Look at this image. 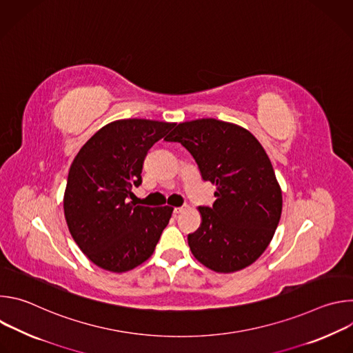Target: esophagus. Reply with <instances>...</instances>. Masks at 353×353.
I'll return each instance as SVG.
<instances>
[{"mask_svg":"<svg viewBox=\"0 0 353 353\" xmlns=\"http://www.w3.org/2000/svg\"><path fill=\"white\" fill-rule=\"evenodd\" d=\"M184 210H185V208H184V207H179V208H174V210H173V212H174V214H176V215H179V214H181V212H184Z\"/></svg>","mask_w":353,"mask_h":353,"instance_id":"esophagus-1","label":"esophagus"}]
</instances>
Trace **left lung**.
Listing matches in <instances>:
<instances>
[{
	"mask_svg": "<svg viewBox=\"0 0 353 353\" xmlns=\"http://www.w3.org/2000/svg\"><path fill=\"white\" fill-rule=\"evenodd\" d=\"M165 139L180 142L203 180L216 185L214 205L198 208L203 223L188 234L194 257L222 274L253 264L282 212V191L261 143L245 128L215 119L180 123Z\"/></svg>",
	"mask_w": 353,
	"mask_h": 353,
	"instance_id": "left-lung-1",
	"label": "left lung"
}]
</instances>
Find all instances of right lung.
<instances>
[{"label": "right lung", "instance_id": "1", "mask_svg": "<svg viewBox=\"0 0 353 353\" xmlns=\"http://www.w3.org/2000/svg\"><path fill=\"white\" fill-rule=\"evenodd\" d=\"M174 123L145 119L100 128L75 157L64 194V215L82 253L110 272L130 271L152 256L172 207L135 205L128 198L142 183L149 148Z\"/></svg>", "mask_w": 353, "mask_h": 353}]
</instances>
